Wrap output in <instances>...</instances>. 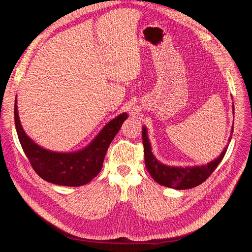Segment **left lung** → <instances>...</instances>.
<instances>
[{
  "label": "left lung",
  "mask_w": 252,
  "mask_h": 252,
  "mask_svg": "<svg viewBox=\"0 0 252 252\" xmlns=\"http://www.w3.org/2000/svg\"><path fill=\"white\" fill-rule=\"evenodd\" d=\"M146 132V128L143 127L142 139L144 146L145 165H146L148 172L150 173L152 179L157 183H158L159 185L175 189H189L202 184V183L207 180L210 177V174L216 170L218 165L223 159L228 148L227 145L222 154L220 155V157L217 158L216 159H213L212 162L208 163L207 165L191 167V168H190V167H185V168H182V167H169L158 163L157 161V158L154 157V155H152ZM230 140L231 135L229 138V142Z\"/></svg>",
  "instance_id": "1"
}]
</instances>
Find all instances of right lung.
I'll use <instances>...</instances> for the list:
<instances>
[{"mask_svg": "<svg viewBox=\"0 0 252 252\" xmlns=\"http://www.w3.org/2000/svg\"><path fill=\"white\" fill-rule=\"evenodd\" d=\"M127 114L122 113L110 121L89 146L79 152L60 154L37 146L23 130L14 104V122L21 146L34 171L49 183L62 186L85 185L101 171L106 152L120 130Z\"/></svg>", "mask_w": 252, "mask_h": 252, "instance_id": "add662e5", "label": "right lung"}]
</instances>
